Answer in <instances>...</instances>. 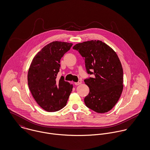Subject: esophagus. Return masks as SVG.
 Here are the masks:
<instances>
[{
    "instance_id": "34e87169",
    "label": "esophagus",
    "mask_w": 150,
    "mask_h": 150,
    "mask_svg": "<svg viewBox=\"0 0 150 150\" xmlns=\"http://www.w3.org/2000/svg\"><path fill=\"white\" fill-rule=\"evenodd\" d=\"M81 83H82V81H81V80H79V81H78V82H75V84L77 86V85H79V84H81Z\"/></svg>"
}]
</instances>
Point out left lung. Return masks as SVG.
<instances>
[{"label":"left lung","mask_w":150,"mask_h":150,"mask_svg":"<svg viewBox=\"0 0 150 150\" xmlns=\"http://www.w3.org/2000/svg\"><path fill=\"white\" fill-rule=\"evenodd\" d=\"M73 49L83 57L88 74L84 79L90 91L84 101L87 108L99 113L110 110L123 89V69L116 53L100 40L79 43Z\"/></svg>","instance_id":"1"}]
</instances>
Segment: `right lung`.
<instances>
[{
	"label": "right lung",
	"instance_id": "add662e5",
	"mask_svg": "<svg viewBox=\"0 0 150 150\" xmlns=\"http://www.w3.org/2000/svg\"><path fill=\"white\" fill-rule=\"evenodd\" d=\"M73 44L53 41L45 46L34 56L30 66L28 82L37 103L49 112L63 108L72 91L73 85L62 76L57 80L61 58Z\"/></svg>",
	"mask_w": 150,
	"mask_h": 150
}]
</instances>
